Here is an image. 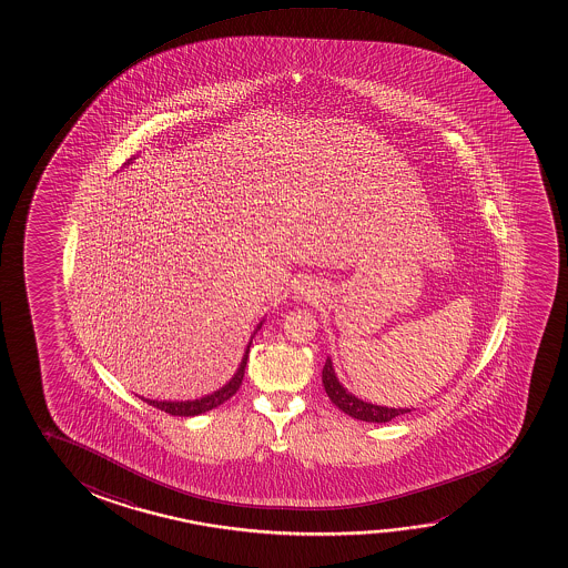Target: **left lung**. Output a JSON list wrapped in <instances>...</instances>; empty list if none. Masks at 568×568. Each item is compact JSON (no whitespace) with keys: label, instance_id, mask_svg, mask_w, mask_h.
I'll return each mask as SVG.
<instances>
[{"label":"left lung","instance_id":"8db88e82","mask_svg":"<svg viewBox=\"0 0 568 568\" xmlns=\"http://www.w3.org/2000/svg\"><path fill=\"white\" fill-rule=\"evenodd\" d=\"M322 382H324V388H326L327 397L332 399V404L339 407L343 413H347L353 419L366 420V423H388L397 415L412 412V409H392V407L366 404L363 399L353 396L335 378L334 366H332L329 358H326V365L322 371Z\"/></svg>","mask_w":568,"mask_h":568}]
</instances>
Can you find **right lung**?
<instances>
[{
    "mask_svg": "<svg viewBox=\"0 0 568 568\" xmlns=\"http://www.w3.org/2000/svg\"><path fill=\"white\" fill-rule=\"evenodd\" d=\"M248 353L250 345L246 347V353H244V357H242L241 366H239V371L234 374L233 381L229 382L225 388L217 389V392L211 394V396L195 399V402H155V399H143V397H141V399L148 402L149 405H153L156 409L171 413V415H176V417H194V415H200V413L210 412L213 407L225 404L226 399H231V397L236 394V389L241 388L242 378H244V368H246V361H248Z\"/></svg>",
    "mask_w": 568,
    "mask_h": 568,
    "instance_id": "obj_1",
    "label": "right lung"
}]
</instances>
